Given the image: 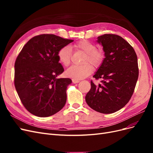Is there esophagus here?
Returning <instances> with one entry per match:
<instances>
[{"label":"esophagus","mask_w":153,"mask_h":153,"mask_svg":"<svg viewBox=\"0 0 153 153\" xmlns=\"http://www.w3.org/2000/svg\"><path fill=\"white\" fill-rule=\"evenodd\" d=\"M72 82L73 84H77V83H79L80 81L78 80H75V79H72Z\"/></svg>","instance_id":"1"}]
</instances>
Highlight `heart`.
<instances>
[{"instance_id": "obj_1", "label": "heart", "mask_w": 153, "mask_h": 153, "mask_svg": "<svg viewBox=\"0 0 153 153\" xmlns=\"http://www.w3.org/2000/svg\"><path fill=\"white\" fill-rule=\"evenodd\" d=\"M76 50H80L85 53L83 60V65H74L67 69L66 75L75 80H81L87 77L92 72L93 66L95 68L99 67L104 59V52L103 50L96 48V46L93 43L87 40L78 41L73 46ZM71 48L69 46H64L59 50L57 57L59 62L64 66H68L71 62Z\"/></svg>"}]
</instances>
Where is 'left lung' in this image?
I'll list each match as a JSON object with an SVG mask.
<instances>
[{
  "instance_id": "1",
  "label": "left lung",
  "mask_w": 153,
  "mask_h": 153,
  "mask_svg": "<svg viewBox=\"0 0 153 153\" xmlns=\"http://www.w3.org/2000/svg\"><path fill=\"white\" fill-rule=\"evenodd\" d=\"M97 42L103 47L105 58L93 76L101 79L91 88L85 96L87 105L96 112L112 114L123 108L130 100L138 77L137 54L122 37L104 34Z\"/></svg>"
}]
</instances>
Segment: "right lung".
<instances>
[{
  "mask_svg": "<svg viewBox=\"0 0 153 153\" xmlns=\"http://www.w3.org/2000/svg\"><path fill=\"white\" fill-rule=\"evenodd\" d=\"M73 40L41 34L27 42L16 59L15 86L25 108L36 116H51L66 104L69 78H57L64 71L57 53Z\"/></svg>",
  "mask_w": 153,
  "mask_h": 153,
  "instance_id": "add662e5",
  "label": "right lung"
}]
</instances>
